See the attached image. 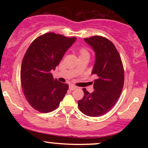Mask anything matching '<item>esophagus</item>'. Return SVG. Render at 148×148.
I'll return each instance as SVG.
<instances>
[{
  "label": "esophagus",
  "mask_w": 148,
  "mask_h": 148,
  "mask_svg": "<svg viewBox=\"0 0 148 148\" xmlns=\"http://www.w3.org/2000/svg\"><path fill=\"white\" fill-rule=\"evenodd\" d=\"M76 88H77V86H73V85H70L69 86V90L71 91L75 90Z\"/></svg>",
  "instance_id": "esophagus-1"
}]
</instances>
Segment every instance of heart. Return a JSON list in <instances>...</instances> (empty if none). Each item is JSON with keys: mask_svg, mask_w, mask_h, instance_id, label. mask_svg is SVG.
<instances>
[{"mask_svg": "<svg viewBox=\"0 0 148 148\" xmlns=\"http://www.w3.org/2000/svg\"><path fill=\"white\" fill-rule=\"evenodd\" d=\"M88 52L87 50L85 49V48H81L79 50V54L80 55H82V54H88Z\"/></svg>", "mask_w": 148, "mask_h": 148, "instance_id": "obj_1", "label": "heart"}]
</instances>
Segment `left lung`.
I'll return each mask as SVG.
<instances>
[{
	"label": "left lung",
	"instance_id": "1",
	"mask_svg": "<svg viewBox=\"0 0 148 148\" xmlns=\"http://www.w3.org/2000/svg\"><path fill=\"white\" fill-rule=\"evenodd\" d=\"M95 52L92 74L94 80L92 93L83 89L84 96L78 101L80 111L89 116H100L108 112L118 100L124 84V69L121 56L112 42L102 36L85 38Z\"/></svg>",
	"mask_w": 148,
	"mask_h": 148
}]
</instances>
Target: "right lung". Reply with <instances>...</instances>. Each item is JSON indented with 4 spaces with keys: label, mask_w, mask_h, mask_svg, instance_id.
<instances>
[{
    "label": "right lung",
    "mask_w": 148,
    "mask_h": 148,
    "mask_svg": "<svg viewBox=\"0 0 148 148\" xmlns=\"http://www.w3.org/2000/svg\"><path fill=\"white\" fill-rule=\"evenodd\" d=\"M76 39L47 33L34 40L26 51L21 64V83L27 102L35 110L52 112L65 96L69 85L54 79L50 71L55 69Z\"/></svg>",
    "instance_id": "add662e5"
}]
</instances>
